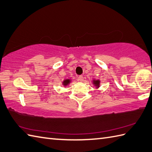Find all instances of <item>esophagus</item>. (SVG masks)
Instances as JSON below:
<instances>
[{
	"instance_id": "esophagus-1",
	"label": "esophagus",
	"mask_w": 152,
	"mask_h": 152,
	"mask_svg": "<svg viewBox=\"0 0 152 152\" xmlns=\"http://www.w3.org/2000/svg\"><path fill=\"white\" fill-rule=\"evenodd\" d=\"M84 79V77L83 75H79V77H78V80H79V81H83Z\"/></svg>"
}]
</instances>
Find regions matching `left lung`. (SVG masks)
Instances as JSON below:
<instances>
[{"mask_svg":"<svg viewBox=\"0 0 152 152\" xmlns=\"http://www.w3.org/2000/svg\"><path fill=\"white\" fill-rule=\"evenodd\" d=\"M94 84H95L96 86H99V80H94Z\"/></svg>","mask_w":152,"mask_h":152,"instance_id":"obj_1","label":"left lung"}]
</instances>
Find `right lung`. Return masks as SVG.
Returning <instances> with one entry per match:
<instances>
[{
  "instance_id": "obj_1",
  "label": "right lung",
  "mask_w": 152,
  "mask_h": 152,
  "mask_svg": "<svg viewBox=\"0 0 152 152\" xmlns=\"http://www.w3.org/2000/svg\"><path fill=\"white\" fill-rule=\"evenodd\" d=\"M69 82H70V80H69V79H66V80H65L63 82V84H64V85H68V84L69 83Z\"/></svg>"
}]
</instances>
